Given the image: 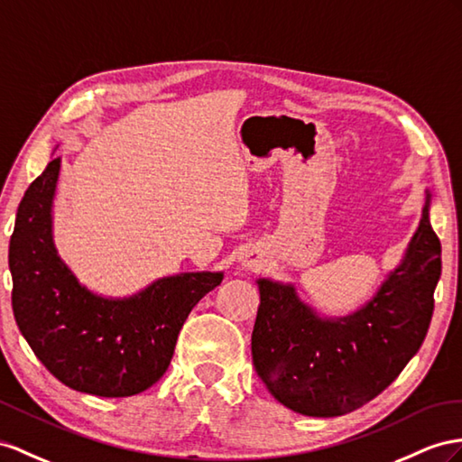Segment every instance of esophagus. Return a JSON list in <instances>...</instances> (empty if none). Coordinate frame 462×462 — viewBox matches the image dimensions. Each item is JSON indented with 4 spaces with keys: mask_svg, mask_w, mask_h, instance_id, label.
I'll list each match as a JSON object with an SVG mask.
<instances>
[{
    "mask_svg": "<svg viewBox=\"0 0 462 462\" xmlns=\"http://www.w3.org/2000/svg\"><path fill=\"white\" fill-rule=\"evenodd\" d=\"M240 263L245 271H257L263 267V255L255 247H252V250H245V254L240 257Z\"/></svg>",
    "mask_w": 462,
    "mask_h": 462,
    "instance_id": "1",
    "label": "esophagus"
}]
</instances>
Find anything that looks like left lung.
<instances>
[{
	"mask_svg": "<svg viewBox=\"0 0 462 462\" xmlns=\"http://www.w3.org/2000/svg\"><path fill=\"white\" fill-rule=\"evenodd\" d=\"M431 193L400 263L373 297L346 316H324L294 282L255 279L259 309L252 334L257 374L282 406L334 418L378 396L421 347L441 277V242L430 222Z\"/></svg>",
	"mask_w": 462,
	"mask_h": 462,
	"instance_id": "1",
	"label": "left lung"
}]
</instances>
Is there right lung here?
<instances>
[{"mask_svg": "<svg viewBox=\"0 0 462 462\" xmlns=\"http://www.w3.org/2000/svg\"><path fill=\"white\" fill-rule=\"evenodd\" d=\"M54 152L21 200L9 242L15 322L39 361L66 386L103 398L133 396L168 371L189 312L220 285L224 271L160 277L128 297L86 287L54 244L62 165Z\"/></svg>", "mask_w": 462, "mask_h": 462, "instance_id": "1", "label": "right lung"}]
</instances>
